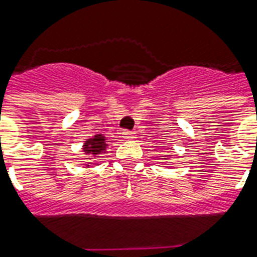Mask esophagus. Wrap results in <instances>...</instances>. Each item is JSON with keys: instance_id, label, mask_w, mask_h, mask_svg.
I'll use <instances>...</instances> for the list:
<instances>
[{"instance_id": "1", "label": "esophagus", "mask_w": 257, "mask_h": 257, "mask_svg": "<svg viewBox=\"0 0 257 257\" xmlns=\"http://www.w3.org/2000/svg\"><path fill=\"white\" fill-rule=\"evenodd\" d=\"M123 139H128V140H132V139H135V134L134 132H123Z\"/></svg>"}]
</instances>
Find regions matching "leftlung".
Listing matches in <instances>:
<instances>
[{"mask_svg":"<svg viewBox=\"0 0 257 257\" xmlns=\"http://www.w3.org/2000/svg\"><path fill=\"white\" fill-rule=\"evenodd\" d=\"M163 159H167V158H163Z\"/></svg>","mask_w":257,"mask_h":257,"instance_id":"obj_1","label":"left lung"}]
</instances>
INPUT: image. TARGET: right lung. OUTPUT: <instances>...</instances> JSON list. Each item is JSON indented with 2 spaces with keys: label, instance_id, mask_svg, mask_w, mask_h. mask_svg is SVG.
Returning <instances> with one entry per match:
<instances>
[{
  "label": "right lung",
  "instance_id": "right-lung-1",
  "mask_svg": "<svg viewBox=\"0 0 257 257\" xmlns=\"http://www.w3.org/2000/svg\"><path fill=\"white\" fill-rule=\"evenodd\" d=\"M109 147V144H107V139L102 136L100 134L94 135L92 138L87 139L83 144V153L85 155H91V157L98 158L99 155H103L106 153V150ZM90 165L87 163L84 167H88Z\"/></svg>",
  "mask_w": 257,
  "mask_h": 257
}]
</instances>
